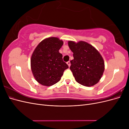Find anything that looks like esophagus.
Here are the masks:
<instances>
[{
    "label": "esophagus",
    "mask_w": 129,
    "mask_h": 129,
    "mask_svg": "<svg viewBox=\"0 0 129 129\" xmlns=\"http://www.w3.org/2000/svg\"><path fill=\"white\" fill-rule=\"evenodd\" d=\"M67 64L68 65L69 67H70V66H71V62H70V61H68V62H67Z\"/></svg>",
    "instance_id": "esophagus-1"
}]
</instances>
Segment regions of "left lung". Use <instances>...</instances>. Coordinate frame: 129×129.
<instances>
[{"instance_id": "8db88e82", "label": "left lung", "mask_w": 129, "mask_h": 129, "mask_svg": "<svg viewBox=\"0 0 129 129\" xmlns=\"http://www.w3.org/2000/svg\"><path fill=\"white\" fill-rule=\"evenodd\" d=\"M73 52L70 69L77 82L91 87L99 82L104 71V62L100 53L92 46L84 41H68Z\"/></svg>"}]
</instances>
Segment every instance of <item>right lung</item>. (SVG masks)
<instances>
[{"mask_svg": "<svg viewBox=\"0 0 129 129\" xmlns=\"http://www.w3.org/2000/svg\"><path fill=\"white\" fill-rule=\"evenodd\" d=\"M63 42L57 38H48L39 44L31 57V69L39 83L51 86L61 80L63 72L69 68L58 50Z\"/></svg>", "mask_w": 129, "mask_h": 129, "instance_id": "obj_1", "label": "right lung"}]
</instances>
